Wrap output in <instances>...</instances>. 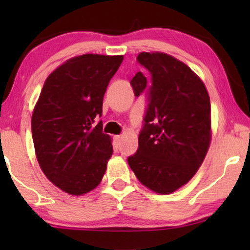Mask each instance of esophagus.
<instances>
[{"label": "esophagus", "instance_id": "obj_1", "mask_svg": "<svg viewBox=\"0 0 250 250\" xmlns=\"http://www.w3.org/2000/svg\"><path fill=\"white\" fill-rule=\"evenodd\" d=\"M114 141H115V146H116V148H118V146H121L122 136H121V135H116V136H114Z\"/></svg>", "mask_w": 250, "mask_h": 250}]
</instances>
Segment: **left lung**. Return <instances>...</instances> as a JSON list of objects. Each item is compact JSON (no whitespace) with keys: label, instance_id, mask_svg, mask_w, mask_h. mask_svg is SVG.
I'll list each match as a JSON object with an SVG mask.
<instances>
[{"label":"left lung","instance_id":"left-lung-1","mask_svg":"<svg viewBox=\"0 0 250 250\" xmlns=\"http://www.w3.org/2000/svg\"><path fill=\"white\" fill-rule=\"evenodd\" d=\"M138 61L150 71L152 85L139 149L127 162L143 186L169 194L192 179L209 149V95L200 77L169 54L141 52ZM131 85L136 97L145 91L142 71Z\"/></svg>","mask_w":250,"mask_h":250}]
</instances>
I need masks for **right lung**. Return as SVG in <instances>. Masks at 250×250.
I'll return each mask as SVG.
<instances>
[{
  "label": "right lung",
  "instance_id": "obj_1",
  "mask_svg": "<svg viewBox=\"0 0 250 250\" xmlns=\"http://www.w3.org/2000/svg\"><path fill=\"white\" fill-rule=\"evenodd\" d=\"M124 56L87 53L68 59L44 82L32 115V134L41 169L54 186L82 196L100 184L112 155L102 132L104 95Z\"/></svg>",
  "mask_w": 250,
  "mask_h": 250
}]
</instances>
